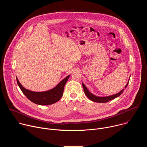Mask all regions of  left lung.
I'll return each instance as SVG.
<instances>
[{
	"instance_id": "obj_1",
	"label": "left lung",
	"mask_w": 147,
	"mask_h": 147,
	"mask_svg": "<svg viewBox=\"0 0 147 147\" xmlns=\"http://www.w3.org/2000/svg\"><path fill=\"white\" fill-rule=\"evenodd\" d=\"M129 81L127 82V84L125 85V88H126V87H127L128 84H129ZM82 87H83V89H84V93L86 95V96L90 99L92 101H94V102H99V103H105V102H108L111 100H113L115 98H117V97H119L124 91V89H123L121 91H120L119 93L117 94H114V95H110V96H96L94 94H92V93H91L88 88L86 87V86L84 85V84L83 82L82 83Z\"/></svg>"
}]
</instances>
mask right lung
Here are the masks:
<instances>
[{
    "label": "right lung",
    "mask_w": 147,
    "mask_h": 147,
    "mask_svg": "<svg viewBox=\"0 0 147 147\" xmlns=\"http://www.w3.org/2000/svg\"><path fill=\"white\" fill-rule=\"evenodd\" d=\"M70 75L62 80L51 90L43 92H35L25 88L16 77L17 84L26 97L33 103L39 105H49L57 102L63 94L64 87Z\"/></svg>",
    "instance_id": "obj_1"
}]
</instances>
